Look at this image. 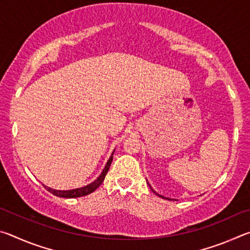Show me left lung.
Instances as JSON below:
<instances>
[{"label":"left lung","mask_w":250,"mask_h":250,"mask_svg":"<svg viewBox=\"0 0 250 250\" xmlns=\"http://www.w3.org/2000/svg\"><path fill=\"white\" fill-rule=\"evenodd\" d=\"M150 188H151V186H150ZM151 189H152V188H151ZM152 191H153V189H152ZM153 192H154V191H153ZM154 193H155V192H154ZM155 194H156V195H158V196H161L162 198H164V196H162V195H159L158 193H155ZM167 200H168V198H167Z\"/></svg>","instance_id":"1"}]
</instances>
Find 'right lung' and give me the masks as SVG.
I'll use <instances>...</instances> for the list:
<instances>
[{"mask_svg":"<svg viewBox=\"0 0 250 250\" xmlns=\"http://www.w3.org/2000/svg\"><path fill=\"white\" fill-rule=\"evenodd\" d=\"M112 155H113V153L109 158L107 164H105V167H104V168L103 170V172H101V174L98 177H97V180H95L90 184L83 186V188H75V189H68V191H58V189H54V188H48V186H45L44 184H43V186H44L46 189H47L48 192H50L52 194H54V195L59 196V197L75 198V197H80V196L88 195V194H90V193L94 192L96 188H98L99 186L101 185V183H103V182H104V177H105V174H107L109 167H110V166H111V162H112V159H113Z\"/></svg>","mask_w":250,"mask_h":250,"instance_id":"obj_1","label":"right lung"}]
</instances>
